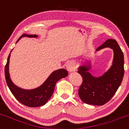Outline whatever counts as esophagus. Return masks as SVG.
<instances>
[{
    "label": "esophagus",
    "instance_id": "esophagus-1",
    "mask_svg": "<svg viewBox=\"0 0 129 129\" xmlns=\"http://www.w3.org/2000/svg\"><path fill=\"white\" fill-rule=\"evenodd\" d=\"M66 68L69 72H73L75 70V64L73 61H68L66 64Z\"/></svg>",
    "mask_w": 129,
    "mask_h": 129
}]
</instances>
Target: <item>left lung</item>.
Here are the masks:
<instances>
[{
	"label": "left lung",
	"instance_id": "left-lung-1",
	"mask_svg": "<svg viewBox=\"0 0 129 129\" xmlns=\"http://www.w3.org/2000/svg\"><path fill=\"white\" fill-rule=\"evenodd\" d=\"M105 48L113 49V63L110 68L102 76L94 77L88 72L90 64L79 67L78 73L81 75L83 82L78 90L79 96L84 103L94 105H103L112 97L122 83L124 75L123 52L115 39L105 41L96 51Z\"/></svg>",
	"mask_w": 129,
	"mask_h": 129
}]
</instances>
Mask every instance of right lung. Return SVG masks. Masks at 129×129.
Returning a JSON list of instances; mask_svg holds the SVG:
<instances>
[{"mask_svg":"<svg viewBox=\"0 0 129 129\" xmlns=\"http://www.w3.org/2000/svg\"><path fill=\"white\" fill-rule=\"evenodd\" d=\"M24 36L29 37V38H37L38 36L24 34L19 38L18 40L17 41V43L22 37ZM10 56H11V53L9 55L7 63L5 66V77H6V83L14 97L22 104L27 107H38L45 105L47 102L51 97L57 81L63 78H65L68 75V72L64 69L56 70L49 75L45 82L39 87L30 90H24L15 85L11 81L9 73Z\"/></svg>","mask_w":129,"mask_h":129,"instance_id":"1","label":"right lung"}]
</instances>
